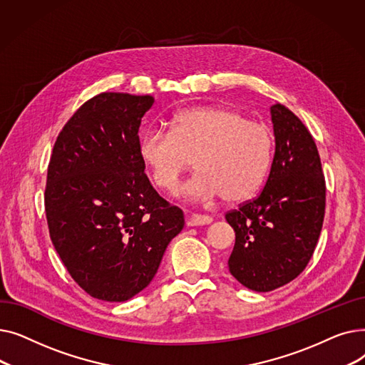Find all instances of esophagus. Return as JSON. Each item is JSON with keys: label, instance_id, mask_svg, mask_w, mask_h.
Returning a JSON list of instances; mask_svg holds the SVG:
<instances>
[{"label": "esophagus", "instance_id": "esophagus-1", "mask_svg": "<svg viewBox=\"0 0 365 365\" xmlns=\"http://www.w3.org/2000/svg\"><path fill=\"white\" fill-rule=\"evenodd\" d=\"M213 222L212 216H207V215H190L187 219V225L189 226H204V225H210Z\"/></svg>", "mask_w": 365, "mask_h": 365}]
</instances>
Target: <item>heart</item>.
<instances>
[{
	"instance_id": "b5f03b06",
	"label": "heart",
	"mask_w": 365,
	"mask_h": 365,
	"mask_svg": "<svg viewBox=\"0 0 365 365\" xmlns=\"http://www.w3.org/2000/svg\"><path fill=\"white\" fill-rule=\"evenodd\" d=\"M139 157L152 182L173 192L192 165L198 168L182 194L195 201L222 195L244 201L257 192L274 157V136L263 123L223 106L185 109L170 131L150 128L139 142Z\"/></svg>"
}]
</instances>
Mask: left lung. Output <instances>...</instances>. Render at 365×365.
Returning a JSON list of instances; mask_svg holds the SVG:
<instances>
[{
  "instance_id": "obj_1",
  "label": "left lung",
  "mask_w": 365,
  "mask_h": 365,
  "mask_svg": "<svg viewBox=\"0 0 365 365\" xmlns=\"http://www.w3.org/2000/svg\"><path fill=\"white\" fill-rule=\"evenodd\" d=\"M275 153L259 197L226 213L235 231L229 272L255 292L293 281L309 263L325 213V180L315 140L296 115L271 106Z\"/></svg>"
}]
</instances>
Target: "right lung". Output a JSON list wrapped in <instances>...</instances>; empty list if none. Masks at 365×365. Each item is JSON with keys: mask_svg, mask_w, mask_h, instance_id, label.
Masks as SVG:
<instances>
[{"mask_svg": "<svg viewBox=\"0 0 365 365\" xmlns=\"http://www.w3.org/2000/svg\"><path fill=\"white\" fill-rule=\"evenodd\" d=\"M152 96L101 93L56 139L46 216L68 272L91 297L125 302L155 277L183 212L152 187L139 157V127Z\"/></svg>", "mask_w": 365, "mask_h": 365, "instance_id": "1", "label": "right lung"}]
</instances>
